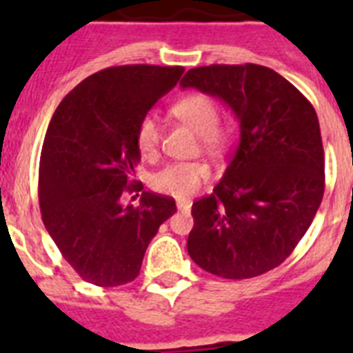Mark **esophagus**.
<instances>
[{"label":"esophagus","mask_w":353,"mask_h":353,"mask_svg":"<svg viewBox=\"0 0 353 353\" xmlns=\"http://www.w3.org/2000/svg\"><path fill=\"white\" fill-rule=\"evenodd\" d=\"M190 207H192L190 199H177V209L179 210H190Z\"/></svg>","instance_id":"34e87169"}]
</instances>
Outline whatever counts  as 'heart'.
<instances>
[{
    "label": "heart",
    "instance_id": "b5f03b06",
    "mask_svg": "<svg viewBox=\"0 0 353 353\" xmlns=\"http://www.w3.org/2000/svg\"><path fill=\"white\" fill-rule=\"evenodd\" d=\"M172 113L196 135H199V141L205 148L214 150L227 141V130L218 124L220 112L212 97L203 93L183 97L172 106ZM159 144L161 122L155 113H148L139 121L137 146L143 155L152 157L157 154ZM209 177L210 168L205 163H174L157 172L152 179V185L157 192L187 199L192 198L209 181Z\"/></svg>",
    "mask_w": 353,
    "mask_h": 353
}]
</instances>
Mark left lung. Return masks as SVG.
<instances>
[{
  "mask_svg": "<svg viewBox=\"0 0 353 353\" xmlns=\"http://www.w3.org/2000/svg\"><path fill=\"white\" fill-rule=\"evenodd\" d=\"M216 97L240 122V143L210 196L192 205L188 254L221 279H252L290 256L324 194L317 113L276 71L203 65L179 82Z\"/></svg>",
  "mask_w": 353,
  "mask_h": 353,
  "instance_id": "obj_1",
  "label": "left lung"
}]
</instances>
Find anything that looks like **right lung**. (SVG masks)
<instances>
[{
  "label": "right lung",
  "instance_id": "right-lung-1",
  "mask_svg": "<svg viewBox=\"0 0 353 353\" xmlns=\"http://www.w3.org/2000/svg\"><path fill=\"white\" fill-rule=\"evenodd\" d=\"M179 65H117L82 80L60 102L40 157L41 220L69 265L85 280L115 288L137 279L146 247L176 212L168 196L143 192L122 205L141 161L139 121L177 84Z\"/></svg>",
  "mask_w": 353,
  "mask_h": 353
}]
</instances>
